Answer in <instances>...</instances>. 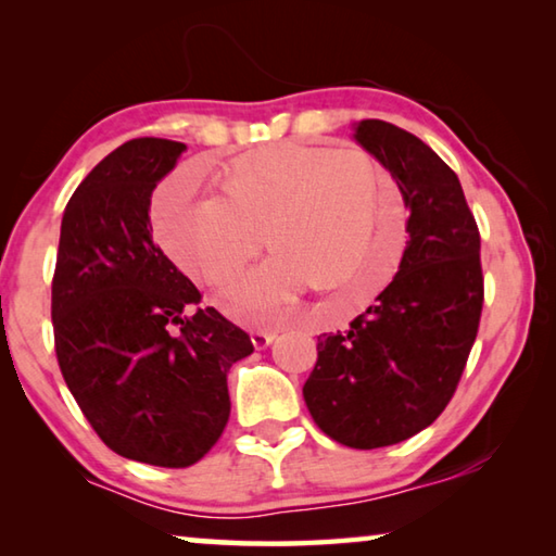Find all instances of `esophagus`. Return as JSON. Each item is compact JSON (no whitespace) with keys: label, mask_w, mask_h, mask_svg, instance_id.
Masks as SVG:
<instances>
[{"label":"esophagus","mask_w":556,"mask_h":556,"mask_svg":"<svg viewBox=\"0 0 556 556\" xmlns=\"http://www.w3.org/2000/svg\"><path fill=\"white\" fill-rule=\"evenodd\" d=\"M250 338H252V345H255L257 351H262V348H267L271 341H275L277 331H252Z\"/></svg>","instance_id":"esophagus-1"}]
</instances>
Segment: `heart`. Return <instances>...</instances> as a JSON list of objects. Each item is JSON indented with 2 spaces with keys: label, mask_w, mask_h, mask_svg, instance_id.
I'll use <instances>...</instances> for the list:
<instances>
[{
  "label": "heart",
  "mask_w": 556,
  "mask_h": 556,
  "mask_svg": "<svg viewBox=\"0 0 556 556\" xmlns=\"http://www.w3.org/2000/svg\"><path fill=\"white\" fill-rule=\"evenodd\" d=\"M154 225L166 255L205 287L228 285L265 242L271 260L220 299L244 321H262L301 287L336 291L341 318L361 314L407 250V208L388 176L355 154L301 144L235 162L220 199L168 186Z\"/></svg>",
  "instance_id": "heart-1"
}]
</instances>
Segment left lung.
<instances>
[{"instance_id": "left-lung-1", "label": "left lung", "mask_w": 556, "mask_h": 556, "mask_svg": "<svg viewBox=\"0 0 556 556\" xmlns=\"http://www.w3.org/2000/svg\"><path fill=\"white\" fill-rule=\"evenodd\" d=\"M355 139L397 181L409 240L368 312L318 336L304 400L326 437L380 448L419 434L454 397L483 312L481 232L454 168L419 137L363 119Z\"/></svg>"}]
</instances>
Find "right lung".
I'll use <instances>...</instances> for the list:
<instances>
[{
	"label": "right lung",
	"mask_w": 556,
	"mask_h": 556,
	"mask_svg": "<svg viewBox=\"0 0 556 556\" xmlns=\"http://www.w3.org/2000/svg\"><path fill=\"white\" fill-rule=\"evenodd\" d=\"M186 144L139 137L75 188L51 281L63 380L115 454L186 468L230 417L228 370L250 336L213 306L152 240L149 203Z\"/></svg>",
	"instance_id": "1"
}]
</instances>
